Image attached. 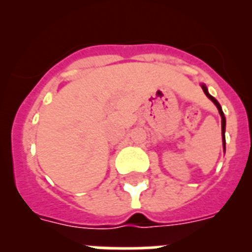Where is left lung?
I'll use <instances>...</instances> for the list:
<instances>
[{
	"label": "left lung",
	"mask_w": 252,
	"mask_h": 252,
	"mask_svg": "<svg viewBox=\"0 0 252 252\" xmlns=\"http://www.w3.org/2000/svg\"><path fill=\"white\" fill-rule=\"evenodd\" d=\"M201 86H202V90H203L204 94H206L207 97H208V98L211 99V101H212L213 103L216 104V107H217L218 112H220V115H221V120H222V144H223V150L226 151V137H224V131H226V117H224V115H223V111H222V107H221V104L218 103V101L215 98V97H212V95L209 94L208 90H207L206 84L202 83Z\"/></svg>",
	"instance_id": "left-lung-1"
}]
</instances>
